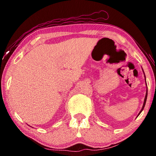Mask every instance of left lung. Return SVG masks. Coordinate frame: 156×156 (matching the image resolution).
Wrapping results in <instances>:
<instances>
[{
	"label": "left lung",
	"instance_id": "1",
	"mask_svg": "<svg viewBox=\"0 0 156 156\" xmlns=\"http://www.w3.org/2000/svg\"><path fill=\"white\" fill-rule=\"evenodd\" d=\"M142 71H143V69H142ZM143 72H144V71H143ZM144 78H145V81H146V77H145V75H144ZM146 86H147V91H146V95H145V97H144V103H143V105H142V109L140 110V112H139V113H138V116L140 114V113L142 112V110L144 109V106H145V104H146V101H147V83H146ZM138 116H137V117H138Z\"/></svg>",
	"mask_w": 156,
	"mask_h": 156
}]
</instances>
